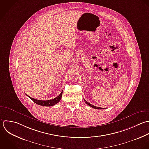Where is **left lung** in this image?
<instances>
[{"label":"left lung","instance_id":"8db88e82","mask_svg":"<svg viewBox=\"0 0 149 149\" xmlns=\"http://www.w3.org/2000/svg\"><path fill=\"white\" fill-rule=\"evenodd\" d=\"M84 101H85V102L88 105V106H91V107H92V108H93V109H104V108H102V107H96V106H93V105H92V104H90L89 103H88L87 101H86L85 100H84Z\"/></svg>","mask_w":149,"mask_h":149}]
</instances>
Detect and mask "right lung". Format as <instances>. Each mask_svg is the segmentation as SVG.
I'll return each instance as SVG.
<instances>
[{
  "mask_svg": "<svg viewBox=\"0 0 149 149\" xmlns=\"http://www.w3.org/2000/svg\"><path fill=\"white\" fill-rule=\"evenodd\" d=\"M62 94H63V91L61 92V93L56 98L52 99V100H37L31 97L30 96H28L34 103H35L36 104L40 105V106H54L55 104H56L57 103H58L61 99V96H62Z\"/></svg>",
  "mask_w": 149,
  "mask_h": 149,
  "instance_id": "add662e5",
  "label": "right lung"
}]
</instances>
